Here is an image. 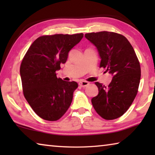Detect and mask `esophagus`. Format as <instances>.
I'll list each match as a JSON object with an SVG mask.
<instances>
[{"label":"esophagus","mask_w":155,"mask_h":155,"mask_svg":"<svg viewBox=\"0 0 155 155\" xmlns=\"http://www.w3.org/2000/svg\"><path fill=\"white\" fill-rule=\"evenodd\" d=\"M89 84H90V83L87 82V81H79V83H78V85H79L81 87H86V86H87Z\"/></svg>","instance_id":"esophagus-1"}]
</instances>
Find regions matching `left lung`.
<instances>
[{
    "label": "left lung",
    "instance_id": "8db88e82",
    "mask_svg": "<svg viewBox=\"0 0 155 155\" xmlns=\"http://www.w3.org/2000/svg\"><path fill=\"white\" fill-rule=\"evenodd\" d=\"M98 50L101 64L113 76L108 87L96 82L98 94L91 99L94 109L105 120L118 118L129 108L137 94L141 68L135 52L120 34L101 31L86 33Z\"/></svg>",
    "mask_w": 155,
    "mask_h": 155
}]
</instances>
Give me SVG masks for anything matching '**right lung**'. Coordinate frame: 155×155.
Here are the masks:
<instances>
[{"mask_svg":"<svg viewBox=\"0 0 155 155\" xmlns=\"http://www.w3.org/2000/svg\"><path fill=\"white\" fill-rule=\"evenodd\" d=\"M83 38V33L44 35L33 41L21 63L20 73L24 96L41 118L56 121L65 114L78 87L75 81L57 78L60 64Z\"/></svg>","mask_w":155,"mask_h":155,"instance_id":"right-lung-1","label":"right lung"}]
</instances>
